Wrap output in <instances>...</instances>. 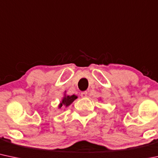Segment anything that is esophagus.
<instances>
[{
  "mask_svg": "<svg viewBox=\"0 0 158 158\" xmlns=\"http://www.w3.org/2000/svg\"><path fill=\"white\" fill-rule=\"evenodd\" d=\"M87 95H88L87 91H83V92L81 93V97H82V98H86Z\"/></svg>",
  "mask_w": 158,
  "mask_h": 158,
  "instance_id": "obj_1",
  "label": "esophagus"
}]
</instances>
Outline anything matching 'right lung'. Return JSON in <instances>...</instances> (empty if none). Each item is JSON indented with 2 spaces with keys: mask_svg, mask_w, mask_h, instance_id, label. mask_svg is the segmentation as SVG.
I'll use <instances>...</instances> for the list:
<instances>
[{
  "mask_svg": "<svg viewBox=\"0 0 158 158\" xmlns=\"http://www.w3.org/2000/svg\"><path fill=\"white\" fill-rule=\"evenodd\" d=\"M78 97L76 95H67L66 94V91H64V94L63 98L60 100V103L58 106V108L60 109L61 107H67L69 106L76 99H77Z\"/></svg>",
  "mask_w": 158,
  "mask_h": 158,
  "instance_id": "right-lung-1",
  "label": "right lung"
}]
</instances>
